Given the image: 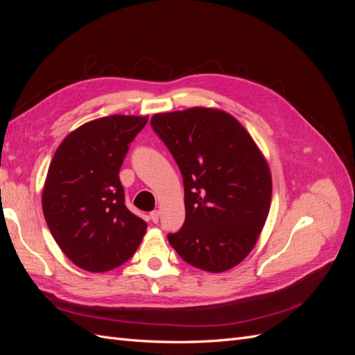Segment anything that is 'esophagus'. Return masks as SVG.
<instances>
[{"instance_id": "esophagus-1", "label": "esophagus", "mask_w": 355, "mask_h": 355, "mask_svg": "<svg viewBox=\"0 0 355 355\" xmlns=\"http://www.w3.org/2000/svg\"><path fill=\"white\" fill-rule=\"evenodd\" d=\"M149 219H151L154 223H157L158 219H159V211H158V210H154V211L149 213Z\"/></svg>"}]
</instances>
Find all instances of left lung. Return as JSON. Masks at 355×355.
I'll list each match as a JSON object with an SVG mask.
<instances>
[{"label":"left lung","mask_w":355,"mask_h":355,"mask_svg":"<svg viewBox=\"0 0 355 355\" xmlns=\"http://www.w3.org/2000/svg\"><path fill=\"white\" fill-rule=\"evenodd\" d=\"M151 125L184 178L187 216L168 243L198 270H231L250 253L270 211L265 158L245 128L219 110L155 114Z\"/></svg>","instance_id":"8db88e82"}]
</instances>
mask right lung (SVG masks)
Masks as SVG:
<instances>
[{
	"label": "right lung",
	"mask_w": 355,
	"mask_h": 355,
	"mask_svg": "<svg viewBox=\"0 0 355 355\" xmlns=\"http://www.w3.org/2000/svg\"><path fill=\"white\" fill-rule=\"evenodd\" d=\"M148 116L98 118L56 149L42 189V211L62 252L83 270L105 272L137 250L146 222L125 207L120 168Z\"/></svg>",
	"instance_id": "obj_1"
}]
</instances>
